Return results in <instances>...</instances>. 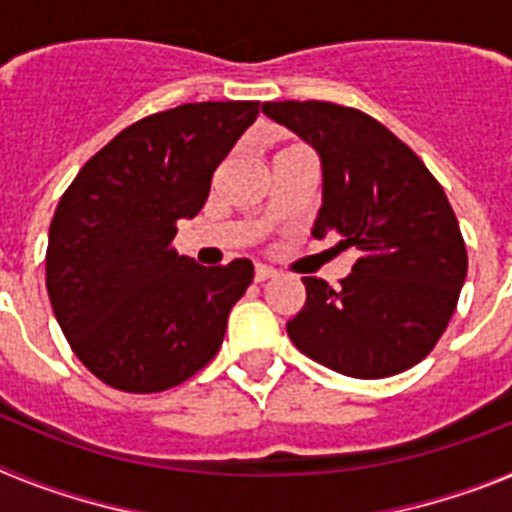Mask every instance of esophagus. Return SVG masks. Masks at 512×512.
Returning <instances> with one entry per match:
<instances>
[{"label":"esophagus","instance_id":"esophagus-1","mask_svg":"<svg viewBox=\"0 0 512 512\" xmlns=\"http://www.w3.org/2000/svg\"><path fill=\"white\" fill-rule=\"evenodd\" d=\"M271 277H277V271L271 269V266L256 264V271H253V279H256V282H266V279Z\"/></svg>","mask_w":512,"mask_h":512}]
</instances>
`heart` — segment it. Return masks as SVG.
<instances>
[{"label":"heart","mask_w":512,"mask_h":512,"mask_svg":"<svg viewBox=\"0 0 512 512\" xmlns=\"http://www.w3.org/2000/svg\"><path fill=\"white\" fill-rule=\"evenodd\" d=\"M292 148H300V146H292Z\"/></svg>","instance_id":"1"}]
</instances>
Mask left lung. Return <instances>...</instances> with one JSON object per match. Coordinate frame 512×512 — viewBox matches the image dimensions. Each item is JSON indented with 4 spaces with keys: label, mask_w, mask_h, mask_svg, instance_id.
<instances>
[{
    "label": "left lung",
    "mask_w": 512,
    "mask_h": 512,
    "mask_svg": "<svg viewBox=\"0 0 512 512\" xmlns=\"http://www.w3.org/2000/svg\"><path fill=\"white\" fill-rule=\"evenodd\" d=\"M323 164L312 235H341L359 259L341 287L302 277L287 323L302 354L356 379L400 374L431 354L467 279V246L436 176L382 122L333 102H266Z\"/></svg>",
    "instance_id": "left-lung-1"
}]
</instances>
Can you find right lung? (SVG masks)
Segmentation results:
<instances>
[{
    "instance_id": "obj_1",
    "label": "right lung",
    "mask_w": 512,
    "mask_h": 512,
    "mask_svg": "<svg viewBox=\"0 0 512 512\" xmlns=\"http://www.w3.org/2000/svg\"><path fill=\"white\" fill-rule=\"evenodd\" d=\"M256 117L259 102L148 115L94 153L63 192L45 287L74 354L115 390H169L223 346L253 264L200 266L171 241L176 223L205 207L212 174Z\"/></svg>"
}]
</instances>
